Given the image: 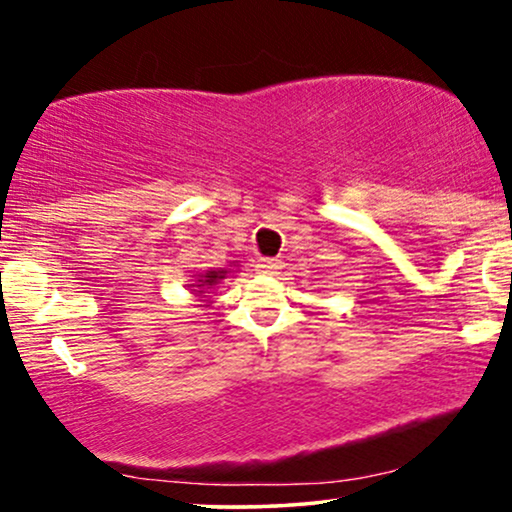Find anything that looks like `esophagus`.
Segmentation results:
<instances>
[{
    "mask_svg": "<svg viewBox=\"0 0 512 512\" xmlns=\"http://www.w3.org/2000/svg\"><path fill=\"white\" fill-rule=\"evenodd\" d=\"M256 268L261 272H277L279 268H282V261H279V258H261Z\"/></svg>",
    "mask_w": 512,
    "mask_h": 512,
    "instance_id": "obj_1",
    "label": "esophagus"
}]
</instances>
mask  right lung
<instances>
[{"mask_svg": "<svg viewBox=\"0 0 512 512\" xmlns=\"http://www.w3.org/2000/svg\"><path fill=\"white\" fill-rule=\"evenodd\" d=\"M223 275H226V270H207L205 275L198 279V282H200L198 286H202V289H209V286H214L216 282H219V279H223Z\"/></svg>", "mask_w": 512, "mask_h": 512, "instance_id": "right-lung-1", "label": "right lung"}]
</instances>
